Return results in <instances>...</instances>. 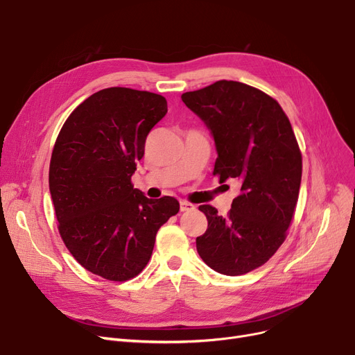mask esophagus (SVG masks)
<instances>
[{"label": "esophagus", "instance_id": "34e87169", "mask_svg": "<svg viewBox=\"0 0 355 355\" xmlns=\"http://www.w3.org/2000/svg\"><path fill=\"white\" fill-rule=\"evenodd\" d=\"M196 209V206L194 204H191V202H189V201H180V210L181 211H191V210H194Z\"/></svg>", "mask_w": 355, "mask_h": 355}]
</instances>
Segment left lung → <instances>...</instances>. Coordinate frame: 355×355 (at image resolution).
I'll use <instances>...</instances> for the list:
<instances>
[{
    "mask_svg": "<svg viewBox=\"0 0 355 355\" xmlns=\"http://www.w3.org/2000/svg\"><path fill=\"white\" fill-rule=\"evenodd\" d=\"M181 99L211 130L218 154L213 175L241 184L227 216L209 204L198 207L209 226L196 239L197 252L218 273L245 275L286 239L302 178L300 145L281 105L249 85L218 80Z\"/></svg>",
    "mask_w": 355,
    "mask_h": 355,
    "instance_id": "obj_1",
    "label": "left lung"
}]
</instances>
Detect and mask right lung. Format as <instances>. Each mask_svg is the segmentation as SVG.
Instances as JSON below:
<instances>
[{
  "label": "right lung",
  "instance_id": "right-lung-1",
  "mask_svg": "<svg viewBox=\"0 0 355 355\" xmlns=\"http://www.w3.org/2000/svg\"><path fill=\"white\" fill-rule=\"evenodd\" d=\"M166 110L157 93L102 89L71 112L53 148L49 185L59 233L86 270L112 282L144 270L157 232L180 210L174 197L146 198L130 181Z\"/></svg>",
  "mask_w": 355,
  "mask_h": 355
}]
</instances>
